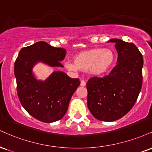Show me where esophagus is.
Masks as SVG:
<instances>
[{
  "label": "esophagus",
  "instance_id": "esophagus-1",
  "mask_svg": "<svg viewBox=\"0 0 152 152\" xmlns=\"http://www.w3.org/2000/svg\"><path fill=\"white\" fill-rule=\"evenodd\" d=\"M86 85V81H83V80H81V84H80V86H82V87H83V86H85Z\"/></svg>",
  "mask_w": 152,
  "mask_h": 152
}]
</instances>
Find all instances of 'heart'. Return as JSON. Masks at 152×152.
<instances>
[{
  "instance_id": "obj_1",
  "label": "heart",
  "mask_w": 152,
  "mask_h": 152,
  "mask_svg": "<svg viewBox=\"0 0 152 152\" xmlns=\"http://www.w3.org/2000/svg\"><path fill=\"white\" fill-rule=\"evenodd\" d=\"M115 58L112 49L100 47L78 53L74 56V62H66L65 66L69 70H88L91 74L100 75L112 68Z\"/></svg>"
}]
</instances>
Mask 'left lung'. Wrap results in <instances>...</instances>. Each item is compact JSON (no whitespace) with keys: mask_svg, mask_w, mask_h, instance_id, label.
Listing matches in <instances>:
<instances>
[{"mask_svg":"<svg viewBox=\"0 0 152 152\" xmlns=\"http://www.w3.org/2000/svg\"><path fill=\"white\" fill-rule=\"evenodd\" d=\"M118 51L117 65L109 75L88 81V107L98 120L112 122L125 116L132 108L142 86L144 60L133 43L110 39Z\"/></svg>","mask_w":152,"mask_h":152,"instance_id":"left-lung-1","label":"left lung"}]
</instances>
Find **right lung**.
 <instances>
[{
    "label": "right lung",
    "mask_w": 152,
    "mask_h": 152,
    "mask_svg": "<svg viewBox=\"0 0 152 152\" xmlns=\"http://www.w3.org/2000/svg\"><path fill=\"white\" fill-rule=\"evenodd\" d=\"M66 49L37 42L20 51L14 72L20 102L30 115L39 121L53 122L65 115L71 98L80 85L79 78H71L62 71H54L45 81H37L32 69L37 62L51 66H63Z\"/></svg>",
    "instance_id": "1"
}]
</instances>
